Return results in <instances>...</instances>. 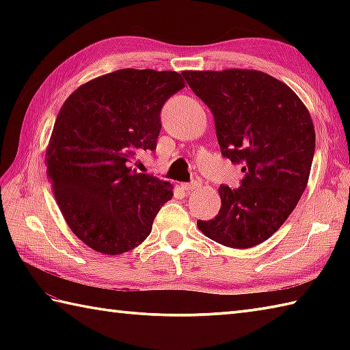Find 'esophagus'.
Segmentation results:
<instances>
[{
	"instance_id": "1",
	"label": "esophagus",
	"mask_w": 350,
	"mask_h": 350,
	"mask_svg": "<svg viewBox=\"0 0 350 350\" xmlns=\"http://www.w3.org/2000/svg\"><path fill=\"white\" fill-rule=\"evenodd\" d=\"M200 187V182H189V183H182V188L185 191H194Z\"/></svg>"
}]
</instances>
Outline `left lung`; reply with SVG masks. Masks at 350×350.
<instances>
[{
  "mask_svg": "<svg viewBox=\"0 0 350 350\" xmlns=\"http://www.w3.org/2000/svg\"><path fill=\"white\" fill-rule=\"evenodd\" d=\"M182 77L212 111L221 154L245 173L239 188L221 185L218 215L197 226L226 247H254L284 224L306 191L316 147L308 109L265 72L187 70Z\"/></svg>",
  "mask_w": 350,
  "mask_h": 350,
  "instance_id": "left-lung-1",
  "label": "left lung"
}]
</instances>
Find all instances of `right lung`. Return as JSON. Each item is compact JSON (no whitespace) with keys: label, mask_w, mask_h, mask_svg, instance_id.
<instances>
[{"label":"right lung","mask_w":350,"mask_h":350,"mask_svg":"<svg viewBox=\"0 0 350 350\" xmlns=\"http://www.w3.org/2000/svg\"><path fill=\"white\" fill-rule=\"evenodd\" d=\"M183 87L177 72L120 69L88 81L63 103L46 174L66 222L92 250L116 256L138 247L173 197L170 182L128 162L156 150L163 103Z\"/></svg>","instance_id":"right-lung-1"}]
</instances>
